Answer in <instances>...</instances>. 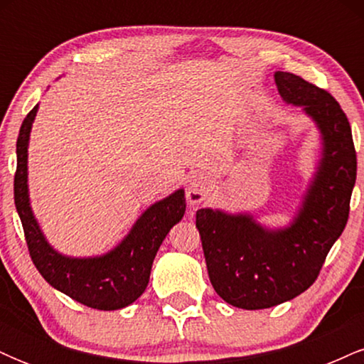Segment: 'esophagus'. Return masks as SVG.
<instances>
[{"label": "esophagus", "mask_w": 364, "mask_h": 364, "mask_svg": "<svg viewBox=\"0 0 364 364\" xmlns=\"http://www.w3.org/2000/svg\"><path fill=\"white\" fill-rule=\"evenodd\" d=\"M212 188H214V179L208 176V174L196 173L195 176H191L186 188L188 203H190L191 207L200 205V203L207 198L208 193H210Z\"/></svg>", "instance_id": "obj_1"}]
</instances>
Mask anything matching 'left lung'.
Segmentation results:
<instances>
[{
	"mask_svg": "<svg viewBox=\"0 0 364 364\" xmlns=\"http://www.w3.org/2000/svg\"><path fill=\"white\" fill-rule=\"evenodd\" d=\"M281 97L315 121L321 157L298 214L287 228L269 229L250 214L196 210L208 277L225 303L263 310L296 298L318 277L342 235L356 183V150L346 112L327 90L287 72L274 75Z\"/></svg>",
	"mask_w": 364,
	"mask_h": 364,
	"instance_id": "left-lung-1",
	"label": "left lung"
}]
</instances>
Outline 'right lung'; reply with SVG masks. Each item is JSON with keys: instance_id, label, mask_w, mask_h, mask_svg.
I'll use <instances>...</instances> for the list:
<instances>
[{"instance_id": "add662e5", "label": "right lung", "mask_w": 364, "mask_h": 364, "mask_svg": "<svg viewBox=\"0 0 364 364\" xmlns=\"http://www.w3.org/2000/svg\"><path fill=\"white\" fill-rule=\"evenodd\" d=\"M37 107L27 114L16 140L15 207L22 220L28 253L41 275L54 289L95 310H119L139 299L147 287L159 246L186 210L185 190L150 205L121 243L102 257L73 258L58 253L37 224L28 200L27 149Z\"/></svg>"}]
</instances>
